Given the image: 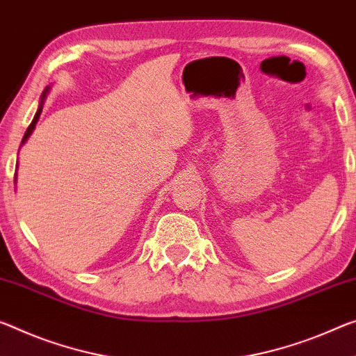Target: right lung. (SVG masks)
<instances>
[{
	"instance_id": "obj_1",
	"label": "right lung",
	"mask_w": 356,
	"mask_h": 356,
	"mask_svg": "<svg viewBox=\"0 0 356 356\" xmlns=\"http://www.w3.org/2000/svg\"><path fill=\"white\" fill-rule=\"evenodd\" d=\"M46 98V92H44V95H42V99ZM41 111H42V104L39 106V109H38V112H36V115H35V118H33V122L30 123V127H28V129H26V133H25V136H24V139H22V144L25 143V140L28 139V136H30L31 134V131L33 129H35V125H36V122H38V118H39V114H41Z\"/></svg>"
}]
</instances>
